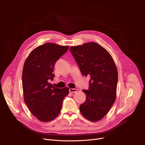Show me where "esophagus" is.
Returning a JSON list of instances; mask_svg holds the SVG:
<instances>
[{
	"label": "esophagus",
	"instance_id": "34e87169",
	"mask_svg": "<svg viewBox=\"0 0 145 145\" xmlns=\"http://www.w3.org/2000/svg\"><path fill=\"white\" fill-rule=\"evenodd\" d=\"M77 90H77L76 89H69V92L72 93L76 92Z\"/></svg>",
	"mask_w": 145,
	"mask_h": 145
}]
</instances>
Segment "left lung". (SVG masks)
<instances>
[{
  "label": "left lung",
  "mask_w": 145,
  "mask_h": 145,
  "mask_svg": "<svg viewBox=\"0 0 145 145\" xmlns=\"http://www.w3.org/2000/svg\"><path fill=\"white\" fill-rule=\"evenodd\" d=\"M82 74L90 76L88 90H82L86 101L80 105L81 114L91 121L101 120L116 99L118 72L112 56L95 42L71 46L69 49Z\"/></svg>",
  "instance_id": "left-lung-1"
}]
</instances>
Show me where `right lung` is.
<instances>
[{"label": "right lung", "mask_w": 145, "mask_h": 145, "mask_svg": "<svg viewBox=\"0 0 145 145\" xmlns=\"http://www.w3.org/2000/svg\"><path fill=\"white\" fill-rule=\"evenodd\" d=\"M69 46L47 42L29 54L23 70L24 101L31 112L42 122L54 120L60 113L69 88L58 89L48 82L52 80L55 62L68 50Z\"/></svg>", "instance_id": "add662e5"}]
</instances>
